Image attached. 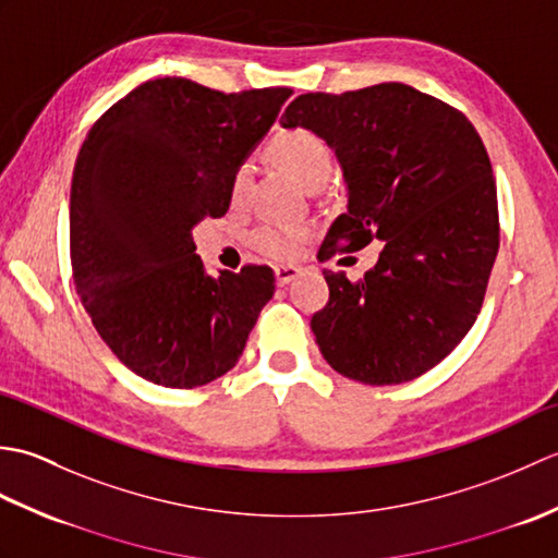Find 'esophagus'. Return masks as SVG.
I'll list each match as a JSON object with an SVG mask.
<instances>
[{
  "label": "esophagus",
  "instance_id": "obj_1",
  "mask_svg": "<svg viewBox=\"0 0 558 558\" xmlns=\"http://www.w3.org/2000/svg\"><path fill=\"white\" fill-rule=\"evenodd\" d=\"M302 272V268L300 266H278L276 268V282L280 288H286V286H290V282L298 278Z\"/></svg>",
  "mask_w": 558,
  "mask_h": 558
}]
</instances>
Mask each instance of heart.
Masks as SVG:
<instances>
[{"label":"heart","mask_w":558,"mask_h":558,"mask_svg":"<svg viewBox=\"0 0 558 558\" xmlns=\"http://www.w3.org/2000/svg\"><path fill=\"white\" fill-rule=\"evenodd\" d=\"M268 153L282 170H288L294 180L310 189L326 184L330 172H333V148L312 129H286V132L272 136ZM248 184H252V165L242 162L230 182L232 204H242ZM304 240L306 228H302V225L268 222L254 232V246L270 258H292L300 252Z\"/></svg>","instance_id":"heart-1"}]
</instances>
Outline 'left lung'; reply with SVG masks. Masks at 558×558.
I'll return each mask as SVG.
<instances>
[{"label": "left lung", "instance_id": "1", "mask_svg": "<svg viewBox=\"0 0 558 558\" xmlns=\"http://www.w3.org/2000/svg\"><path fill=\"white\" fill-rule=\"evenodd\" d=\"M286 129L333 148L348 210L318 258L384 242L357 282L324 270L330 298L312 330L324 360L366 386L429 372L475 324L499 252L492 162L475 126L405 83L294 98Z\"/></svg>", "mask_w": 558, "mask_h": 558}]
</instances>
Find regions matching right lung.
<instances>
[{"label":"right lung","instance_id":"right-lung-1","mask_svg":"<svg viewBox=\"0 0 558 558\" xmlns=\"http://www.w3.org/2000/svg\"><path fill=\"white\" fill-rule=\"evenodd\" d=\"M290 96L153 78L83 141L69 198L76 292L100 338L150 384L196 388L228 374L276 292L268 266L210 276L192 230L228 213L234 170Z\"/></svg>","mask_w":558,"mask_h":558}]
</instances>
